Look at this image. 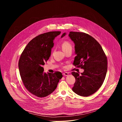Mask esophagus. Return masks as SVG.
I'll list each match as a JSON object with an SVG mask.
<instances>
[{"mask_svg": "<svg viewBox=\"0 0 122 122\" xmlns=\"http://www.w3.org/2000/svg\"><path fill=\"white\" fill-rule=\"evenodd\" d=\"M68 73H67V72H64L63 73V75L64 76H67V75H68Z\"/></svg>", "mask_w": 122, "mask_h": 122, "instance_id": "esophagus-1", "label": "esophagus"}]
</instances>
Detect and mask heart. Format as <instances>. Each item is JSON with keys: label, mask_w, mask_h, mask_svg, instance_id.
Instances as JSON below:
<instances>
[{"label": "heart", "mask_w": 122, "mask_h": 122, "mask_svg": "<svg viewBox=\"0 0 122 122\" xmlns=\"http://www.w3.org/2000/svg\"><path fill=\"white\" fill-rule=\"evenodd\" d=\"M62 48L63 49V50L66 52L68 50H72V46L71 45V44L68 41H64L62 45Z\"/></svg>", "instance_id": "1"}]
</instances>
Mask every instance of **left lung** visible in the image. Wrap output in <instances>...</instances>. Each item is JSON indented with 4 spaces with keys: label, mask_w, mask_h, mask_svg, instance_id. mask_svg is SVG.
Returning <instances> with one entry per match:
<instances>
[{
    "label": "left lung",
    "mask_w": 122,
    "mask_h": 122,
    "mask_svg": "<svg viewBox=\"0 0 122 122\" xmlns=\"http://www.w3.org/2000/svg\"><path fill=\"white\" fill-rule=\"evenodd\" d=\"M65 35L63 33L61 38ZM68 36L75 43L77 54L73 65L84 69L81 75L71 73L76 80L72 90L79 96H89L99 89L105 79L107 57L100 44L89 35L71 31Z\"/></svg>",
    "instance_id": "1"
}]
</instances>
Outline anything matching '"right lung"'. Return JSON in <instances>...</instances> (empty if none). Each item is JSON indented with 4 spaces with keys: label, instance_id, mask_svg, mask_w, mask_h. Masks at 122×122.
I'll list each match as a JSON object with an SVG mask.
<instances>
[{
    "label": "right lung",
    "instance_id": "obj_1",
    "mask_svg": "<svg viewBox=\"0 0 122 122\" xmlns=\"http://www.w3.org/2000/svg\"><path fill=\"white\" fill-rule=\"evenodd\" d=\"M60 31H51L39 35L26 46L21 55L18 66L26 89L39 97L48 96L56 89L62 74L44 73L42 66L49 59L54 40Z\"/></svg>",
    "mask_w": 122,
    "mask_h": 122
}]
</instances>
